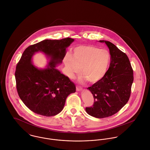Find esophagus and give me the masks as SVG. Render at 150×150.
I'll return each instance as SVG.
<instances>
[{
	"label": "esophagus",
	"mask_w": 150,
	"mask_h": 150,
	"mask_svg": "<svg viewBox=\"0 0 150 150\" xmlns=\"http://www.w3.org/2000/svg\"><path fill=\"white\" fill-rule=\"evenodd\" d=\"M82 90V88H81V87H76V91H81V90Z\"/></svg>",
	"instance_id": "obj_1"
}]
</instances>
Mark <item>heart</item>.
<instances>
[{"instance_id": "1", "label": "heart", "mask_w": 150, "mask_h": 150, "mask_svg": "<svg viewBox=\"0 0 150 150\" xmlns=\"http://www.w3.org/2000/svg\"><path fill=\"white\" fill-rule=\"evenodd\" d=\"M110 54L105 49L91 45H81L75 47L72 56L67 54L64 63L67 75L73 78L76 74H83L80 81L88 80L97 83L105 76L110 62Z\"/></svg>"}]
</instances>
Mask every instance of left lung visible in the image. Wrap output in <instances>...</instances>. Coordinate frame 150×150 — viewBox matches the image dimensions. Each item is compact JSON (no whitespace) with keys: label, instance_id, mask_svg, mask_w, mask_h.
<instances>
[{"label":"left lung","instance_id":"8db88e82","mask_svg":"<svg viewBox=\"0 0 150 150\" xmlns=\"http://www.w3.org/2000/svg\"><path fill=\"white\" fill-rule=\"evenodd\" d=\"M99 42L108 46L111 62L104 78L87 89L93 95L94 102L93 107L86 108V111L95 118H104L114 115L127 103L133 82V71L125 53L110 42Z\"/></svg>","mask_w":150,"mask_h":150}]
</instances>
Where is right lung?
I'll return each instance as SVG.
<instances>
[{
    "mask_svg": "<svg viewBox=\"0 0 150 150\" xmlns=\"http://www.w3.org/2000/svg\"><path fill=\"white\" fill-rule=\"evenodd\" d=\"M74 41L70 38L45 39L24 52L16 66V87L22 101L33 112L54 116L62 110L67 97L76 91L75 84L56 68L62 63L66 49ZM38 52L49 59L47 68L38 69L33 65L32 57Z\"/></svg>",
    "mask_w": 150,
    "mask_h": 150,
    "instance_id": "right-lung-1",
    "label": "right lung"
}]
</instances>
